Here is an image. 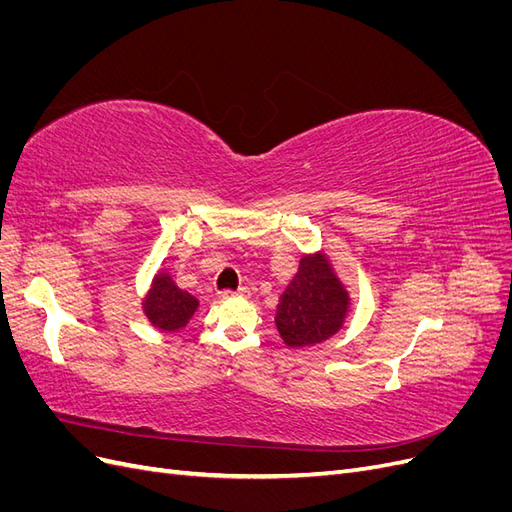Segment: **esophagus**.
I'll return each instance as SVG.
<instances>
[{"mask_svg":"<svg viewBox=\"0 0 512 512\" xmlns=\"http://www.w3.org/2000/svg\"><path fill=\"white\" fill-rule=\"evenodd\" d=\"M222 297H224V299H247V297H250V290H247L245 286H241V288L235 290V292H232V290H224Z\"/></svg>","mask_w":512,"mask_h":512,"instance_id":"1","label":"esophagus"}]
</instances>
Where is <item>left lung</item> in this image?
I'll use <instances>...</instances> for the list:
<instances>
[{
    "label": "left lung",
    "mask_w": 512,
    "mask_h": 512,
    "mask_svg": "<svg viewBox=\"0 0 512 512\" xmlns=\"http://www.w3.org/2000/svg\"><path fill=\"white\" fill-rule=\"evenodd\" d=\"M350 297L327 254H307L277 303L275 327L288 348L316 346L344 327Z\"/></svg>",
    "instance_id": "obj_1"
}]
</instances>
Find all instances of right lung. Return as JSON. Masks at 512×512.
<instances>
[{
  "instance_id": "1",
  "label": "right lung",
  "mask_w": 512,
  "mask_h": 512,
  "mask_svg": "<svg viewBox=\"0 0 512 512\" xmlns=\"http://www.w3.org/2000/svg\"><path fill=\"white\" fill-rule=\"evenodd\" d=\"M198 309V299L188 290H181L168 273L153 277L151 288L143 301V312L153 327L175 333L190 322Z\"/></svg>"
}]
</instances>
